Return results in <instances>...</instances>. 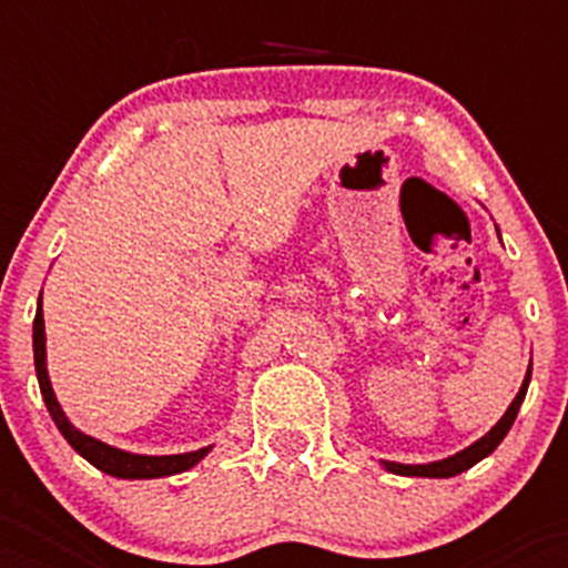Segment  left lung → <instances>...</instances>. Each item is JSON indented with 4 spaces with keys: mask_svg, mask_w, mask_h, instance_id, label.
<instances>
[{
    "mask_svg": "<svg viewBox=\"0 0 568 568\" xmlns=\"http://www.w3.org/2000/svg\"><path fill=\"white\" fill-rule=\"evenodd\" d=\"M528 383H530V368L525 383H521L519 395H516V400L510 404V409L504 413L501 422L495 424L484 439H477L475 445H468L466 450H459V454H454V457L448 459H439V463H427V466H404V463H383V466H386L388 471H395V475H406V477H454L459 475V471H466V468H471L484 457H489V454L501 445L504 436L510 433L513 422H516V415H519L521 400H525V395H528Z\"/></svg>",
    "mask_w": 568,
    "mask_h": 568,
    "instance_id": "8db88e82",
    "label": "left lung"
}]
</instances>
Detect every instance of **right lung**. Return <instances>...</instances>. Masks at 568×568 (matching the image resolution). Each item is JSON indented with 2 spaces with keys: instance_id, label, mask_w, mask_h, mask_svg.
<instances>
[{
  "instance_id": "1",
  "label": "right lung",
  "mask_w": 568,
  "mask_h": 568,
  "mask_svg": "<svg viewBox=\"0 0 568 568\" xmlns=\"http://www.w3.org/2000/svg\"><path fill=\"white\" fill-rule=\"evenodd\" d=\"M34 368H38V383L40 395L47 400V409L52 415V422L64 439L73 445L79 454H82L91 466H97L100 471L111 477H123V480H146V477H168L180 475V471H189L191 466H196L200 459L209 454V448L191 450V454H173V457H141V454H129V450L111 448L105 442L93 439V436H84L82 430H75L73 424L67 422V415L61 413V406L55 400V392L49 386L47 374V333H43V310L38 306V315H34Z\"/></svg>"
}]
</instances>
